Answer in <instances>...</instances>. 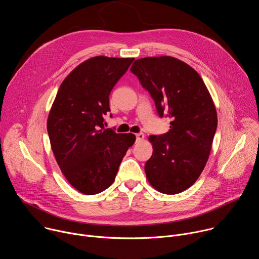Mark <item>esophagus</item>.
<instances>
[{"label":"esophagus","mask_w":259,"mask_h":259,"mask_svg":"<svg viewBox=\"0 0 259 259\" xmlns=\"http://www.w3.org/2000/svg\"><path fill=\"white\" fill-rule=\"evenodd\" d=\"M144 139V134L143 133H137L136 134V141L139 142V141H142Z\"/></svg>","instance_id":"esophagus-1"}]
</instances>
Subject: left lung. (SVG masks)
Here are the masks:
<instances>
[{"instance_id": "1", "label": "left lung", "mask_w": 259, "mask_h": 259, "mask_svg": "<svg viewBox=\"0 0 259 259\" xmlns=\"http://www.w3.org/2000/svg\"><path fill=\"white\" fill-rule=\"evenodd\" d=\"M130 71L153 99L169 130L150 135L153 152L144 169L160 193L177 194L191 187L203 170L218 126L210 94L199 74L179 59L161 56L136 60Z\"/></svg>"}]
</instances>
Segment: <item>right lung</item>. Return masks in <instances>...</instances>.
<instances>
[{
	"label": "right lung",
	"mask_w": 259,
	"mask_h": 259,
	"mask_svg": "<svg viewBox=\"0 0 259 259\" xmlns=\"http://www.w3.org/2000/svg\"><path fill=\"white\" fill-rule=\"evenodd\" d=\"M133 61L105 56L84 61L64 79L51 108L47 128L52 150L67 181L83 194L109 188L135 142L132 133L104 127L110 94Z\"/></svg>",
	"instance_id": "1"
}]
</instances>
